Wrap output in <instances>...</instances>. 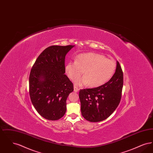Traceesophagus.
Segmentation results:
<instances>
[{
	"label": "esophagus",
	"mask_w": 153,
	"mask_h": 153,
	"mask_svg": "<svg viewBox=\"0 0 153 153\" xmlns=\"http://www.w3.org/2000/svg\"><path fill=\"white\" fill-rule=\"evenodd\" d=\"M74 92H79V88L77 87H76V86H74Z\"/></svg>",
	"instance_id": "34e87169"
}]
</instances>
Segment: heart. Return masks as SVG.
I'll return each mask as SVG.
<instances>
[{
  "label": "heart",
  "instance_id": "heart-1",
  "mask_svg": "<svg viewBox=\"0 0 153 153\" xmlns=\"http://www.w3.org/2000/svg\"><path fill=\"white\" fill-rule=\"evenodd\" d=\"M65 69L71 80L79 77L84 71V76L74 81L76 85L82 86L88 84L90 87H96L111 79L115 72L116 64L114 61L101 54L87 53L78 55L75 61L68 62Z\"/></svg>",
  "mask_w": 153,
  "mask_h": 153
}]
</instances>
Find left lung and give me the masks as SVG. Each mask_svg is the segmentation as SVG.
I'll list each match as a JSON object with an SVG mask.
<instances>
[{
	"label": "left lung",
	"instance_id": "1",
	"mask_svg": "<svg viewBox=\"0 0 153 153\" xmlns=\"http://www.w3.org/2000/svg\"><path fill=\"white\" fill-rule=\"evenodd\" d=\"M123 84V72L117 61L115 72L107 82L99 87L80 90L82 117L91 122H101L108 117L120 102Z\"/></svg>",
	"mask_w": 153,
	"mask_h": 153
}]
</instances>
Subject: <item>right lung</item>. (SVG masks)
<instances>
[{
	"label": "right lung",
	"mask_w": 153,
	"mask_h": 153,
	"mask_svg": "<svg viewBox=\"0 0 153 153\" xmlns=\"http://www.w3.org/2000/svg\"><path fill=\"white\" fill-rule=\"evenodd\" d=\"M74 45L51 46L36 59L29 76L31 102L38 114L57 120L66 110V99L73 91V83L65 74V58Z\"/></svg>",
	"instance_id": "right-lung-1"
}]
</instances>
